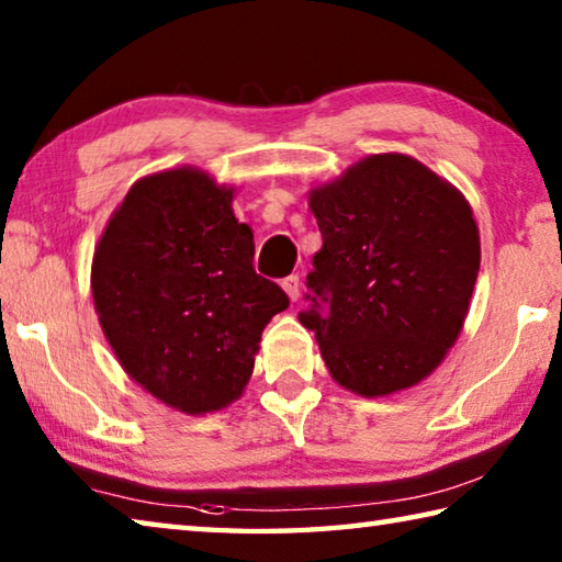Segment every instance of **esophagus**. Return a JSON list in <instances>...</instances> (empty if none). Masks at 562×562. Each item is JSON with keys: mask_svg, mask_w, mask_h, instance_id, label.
I'll return each instance as SVG.
<instances>
[{"mask_svg": "<svg viewBox=\"0 0 562 562\" xmlns=\"http://www.w3.org/2000/svg\"><path fill=\"white\" fill-rule=\"evenodd\" d=\"M282 290L288 292V297L292 302H297V297H300V274H290V278H284L282 280Z\"/></svg>", "mask_w": 562, "mask_h": 562, "instance_id": "esophagus-1", "label": "esophagus"}]
</instances>
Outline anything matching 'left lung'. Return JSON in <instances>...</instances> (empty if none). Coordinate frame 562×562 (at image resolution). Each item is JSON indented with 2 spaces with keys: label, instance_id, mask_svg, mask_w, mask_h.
Masks as SVG:
<instances>
[{
  "label": "left lung",
  "instance_id": "obj_1",
  "mask_svg": "<svg viewBox=\"0 0 562 562\" xmlns=\"http://www.w3.org/2000/svg\"><path fill=\"white\" fill-rule=\"evenodd\" d=\"M310 207L322 250L297 317L329 374L361 396L422 382L459 337L479 278L469 203L418 160L384 154L312 190Z\"/></svg>",
  "mask_w": 562,
  "mask_h": 562
}]
</instances>
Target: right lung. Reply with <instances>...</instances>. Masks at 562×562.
Returning a JSON list of instances; mask_svg holds the SVG:
<instances>
[{
    "instance_id": "1",
    "label": "right lung",
    "mask_w": 562,
    "mask_h": 562,
    "mask_svg": "<svg viewBox=\"0 0 562 562\" xmlns=\"http://www.w3.org/2000/svg\"><path fill=\"white\" fill-rule=\"evenodd\" d=\"M252 255L231 188L193 168L138 180L91 268L103 335L128 376L186 414L240 396L265 325L290 307Z\"/></svg>"
}]
</instances>
